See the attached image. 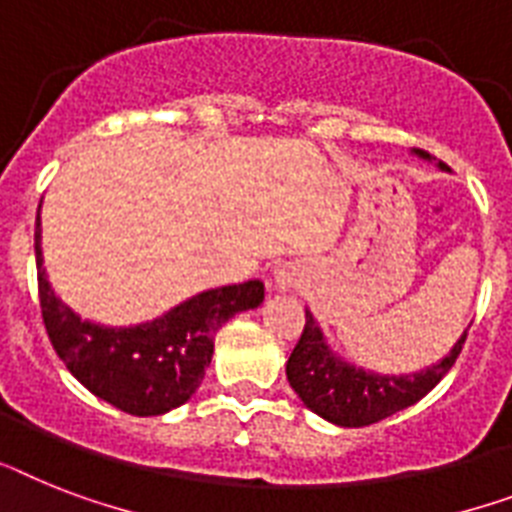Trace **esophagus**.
<instances>
[{
    "instance_id": "obj_1",
    "label": "esophagus",
    "mask_w": 512,
    "mask_h": 512,
    "mask_svg": "<svg viewBox=\"0 0 512 512\" xmlns=\"http://www.w3.org/2000/svg\"><path fill=\"white\" fill-rule=\"evenodd\" d=\"M302 281V273H299L297 265H281L276 270V286L278 289H292Z\"/></svg>"
}]
</instances>
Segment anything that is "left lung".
<instances>
[{
	"mask_svg": "<svg viewBox=\"0 0 512 512\" xmlns=\"http://www.w3.org/2000/svg\"><path fill=\"white\" fill-rule=\"evenodd\" d=\"M415 155L431 160L429 152L415 149ZM439 168L450 170L444 162H439ZM465 336H468V328L463 331L458 344L452 347L450 355L429 365L426 371L407 373V376H384V373L355 368V365L344 363L342 357H336L326 344L321 326L315 323L313 313L305 310V328H302L297 347L286 363V378L299 394V400L305 402L315 415H321L336 426L360 429V426L384 421L389 415L423 400L450 373L463 350Z\"/></svg>",
	"mask_w": 512,
	"mask_h": 512,
	"instance_id": "left-lung-1",
	"label": "left lung"
}]
</instances>
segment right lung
I'll list each match as a JSON object with an SVG mask.
<instances>
[{
	"label": "right lung",
	"instance_id": "obj_1",
	"mask_svg": "<svg viewBox=\"0 0 512 512\" xmlns=\"http://www.w3.org/2000/svg\"><path fill=\"white\" fill-rule=\"evenodd\" d=\"M36 270H39L41 318L49 342L68 371L99 400L131 415H162L184 405L205 378L213 360L218 328L236 313L263 302V281L220 286L149 323L110 328L81 321L57 299L44 273L41 257V218L36 215Z\"/></svg>",
	"mask_w": 512,
	"mask_h": 512
}]
</instances>
